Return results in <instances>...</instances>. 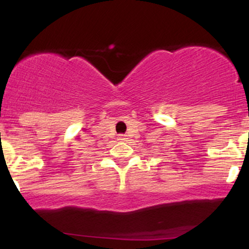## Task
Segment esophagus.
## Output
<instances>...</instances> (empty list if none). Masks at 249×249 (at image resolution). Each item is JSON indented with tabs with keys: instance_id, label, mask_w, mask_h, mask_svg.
Returning a JSON list of instances; mask_svg holds the SVG:
<instances>
[{
	"instance_id": "obj_1",
	"label": "esophagus",
	"mask_w": 249,
	"mask_h": 249,
	"mask_svg": "<svg viewBox=\"0 0 249 249\" xmlns=\"http://www.w3.org/2000/svg\"><path fill=\"white\" fill-rule=\"evenodd\" d=\"M126 139H127V136H126V134H119V136H118V141H126Z\"/></svg>"
}]
</instances>
